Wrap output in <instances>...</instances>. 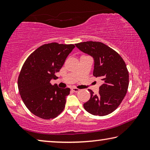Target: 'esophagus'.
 <instances>
[{
	"mask_svg": "<svg viewBox=\"0 0 150 150\" xmlns=\"http://www.w3.org/2000/svg\"><path fill=\"white\" fill-rule=\"evenodd\" d=\"M71 90L73 91V92H78V91H79V89L77 88H75V87H73L71 88Z\"/></svg>",
	"mask_w": 150,
	"mask_h": 150,
	"instance_id": "1",
	"label": "esophagus"
}]
</instances>
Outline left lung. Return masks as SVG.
Here are the masks:
<instances>
[{"label": "left lung", "instance_id": "left-lung-1", "mask_svg": "<svg viewBox=\"0 0 150 150\" xmlns=\"http://www.w3.org/2000/svg\"><path fill=\"white\" fill-rule=\"evenodd\" d=\"M75 45L93 57V75L104 82L97 95L88 89L91 98L84 103V108L93 115H109L118 107L128 91L129 74L126 63L116 51L102 42H84Z\"/></svg>", "mask_w": 150, "mask_h": 150}]
</instances>
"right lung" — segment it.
Instances as JSON below:
<instances>
[{
	"mask_svg": "<svg viewBox=\"0 0 150 150\" xmlns=\"http://www.w3.org/2000/svg\"><path fill=\"white\" fill-rule=\"evenodd\" d=\"M75 46L53 42L42 45L25 61L18 79L20 95L27 108L38 117L54 118L65 108L70 88L52 85L66 58Z\"/></svg>",
	"mask_w": 150,
	"mask_h": 150,
	"instance_id": "obj_1",
	"label": "right lung"
}]
</instances>
